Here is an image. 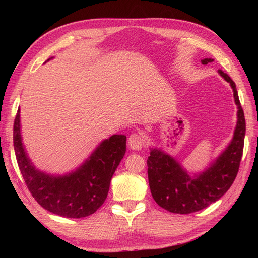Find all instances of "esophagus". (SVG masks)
I'll use <instances>...</instances> for the list:
<instances>
[{"mask_svg":"<svg viewBox=\"0 0 258 258\" xmlns=\"http://www.w3.org/2000/svg\"><path fill=\"white\" fill-rule=\"evenodd\" d=\"M143 138L142 136H140L138 134H132L129 139H128V145L132 150H136L139 151L141 150L142 146H143Z\"/></svg>","mask_w":258,"mask_h":258,"instance_id":"esophagus-1","label":"esophagus"}]
</instances>
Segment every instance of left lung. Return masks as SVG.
I'll return each mask as SVG.
<instances>
[{"instance_id":"obj_1","label":"left lung","mask_w":258,"mask_h":258,"mask_svg":"<svg viewBox=\"0 0 258 258\" xmlns=\"http://www.w3.org/2000/svg\"><path fill=\"white\" fill-rule=\"evenodd\" d=\"M212 61L213 59L210 58L201 60L202 64ZM218 73L230 84L238 106L237 126L227 148L206 171L194 175H189L173 157L158 148H152L147 159L152 196L158 206L169 212L188 214L207 208L230 188L238 174L244 145V113L235 82L222 70H218Z\"/></svg>"}]
</instances>
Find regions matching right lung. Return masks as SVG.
Here are the masks:
<instances>
[{"mask_svg": "<svg viewBox=\"0 0 258 258\" xmlns=\"http://www.w3.org/2000/svg\"><path fill=\"white\" fill-rule=\"evenodd\" d=\"M13 140L20 172L37 204L53 214L82 218L104 204L112 176L126 153L127 138L114 135L105 139L81 167L62 176L42 172L29 159L20 134V110L14 121Z\"/></svg>", "mask_w": 258, "mask_h": 258, "instance_id": "obj_1", "label": "right lung"}]
</instances>
